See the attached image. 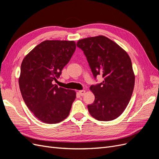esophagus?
Returning a JSON list of instances; mask_svg holds the SVG:
<instances>
[{
  "mask_svg": "<svg viewBox=\"0 0 159 159\" xmlns=\"http://www.w3.org/2000/svg\"><path fill=\"white\" fill-rule=\"evenodd\" d=\"M79 93L81 95H84L85 93V90H80V91H79Z\"/></svg>",
  "mask_w": 159,
  "mask_h": 159,
  "instance_id": "1",
  "label": "esophagus"
}]
</instances>
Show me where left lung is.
<instances>
[{"mask_svg":"<svg viewBox=\"0 0 159 159\" xmlns=\"http://www.w3.org/2000/svg\"><path fill=\"white\" fill-rule=\"evenodd\" d=\"M77 46L84 51L95 78H103L89 88L95 101L88 105L89 113L98 121H112L123 113L133 94L135 78L131 58L117 43L102 35L79 40Z\"/></svg>","mask_w":159,"mask_h":159,"instance_id":"obj_1","label":"left lung"}]
</instances>
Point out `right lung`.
<instances>
[{"label":"right lung","instance_id":"obj_1","mask_svg":"<svg viewBox=\"0 0 159 159\" xmlns=\"http://www.w3.org/2000/svg\"><path fill=\"white\" fill-rule=\"evenodd\" d=\"M75 42L45 40L25 57L18 78L27 107L45 123H57L70 114L76 98L74 90L58 88L52 81L59 78L75 50Z\"/></svg>","mask_w":159,"mask_h":159}]
</instances>
